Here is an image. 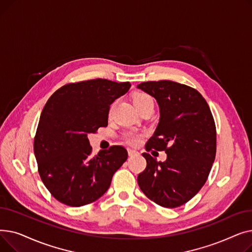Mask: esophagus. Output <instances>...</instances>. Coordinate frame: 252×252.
Segmentation results:
<instances>
[{"label": "esophagus", "mask_w": 252, "mask_h": 252, "mask_svg": "<svg viewBox=\"0 0 252 252\" xmlns=\"http://www.w3.org/2000/svg\"><path fill=\"white\" fill-rule=\"evenodd\" d=\"M127 153H128L129 156H133V155L138 154V151H136V150H134V149H127Z\"/></svg>", "instance_id": "34e87169"}]
</instances>
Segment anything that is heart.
Segmentation results:
<instances>
[{"mask_svg":"<svg viewBox=\"0 0 252 252\" xmlns=\"http://www.w3.org/2000/svg\"><path fill=\"white\" fill-rule=\"evenodd\" d=\"M150 103H153V100L152 98L145 94V93H139V94H137L135 97H134V104L136 106V108L139 110L141 107H143V106L147 105V104H150ZM113 109V105L111 106L110 108V111H112ZM140 138L141 136L137 133V131L135 130H130V131H127V133L125 134V140L128 143V144H137L139 143L140 141Z\"/></svg>","mask_w":252,"mask_h":252,"instance_id":"heart-1","label":"heart"}]
</instances>
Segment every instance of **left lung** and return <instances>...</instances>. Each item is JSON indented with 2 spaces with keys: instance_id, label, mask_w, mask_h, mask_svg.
I'll use <instances>...</instances> for the list:
<instances>
[{
  "instance_id": "left-lung-1",
  "label": "left lung",
  "mask_w": 252,
  "mask_h": 252,
  "mask_svg": "<svg viewBox=\"0 0 252 252\" xmlns=\"http://www.w3.org/2000/svg\"><path fill=\"white\" fill-rule=\"evenodd\" d=\"M159 107V123L146 150L165 151L157 161L143 153L147 166L138 176L142 192L158 205L174 208L188 202L205 184L217 152L213 114L198 91L171 81L137 86Z\"/></svg>"
}]
</instances>
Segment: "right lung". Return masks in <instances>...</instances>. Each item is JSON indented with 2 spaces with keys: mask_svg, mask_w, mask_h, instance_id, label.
I'll return each mask as SVG.
<instances>
[{
  "mask_svg": "<svg viewBox=\"0 0 252 252\" xmlns=\"http://www.w3.org/2000/svg\"><path fill=\"white\" fill-rule=\"evenodd\" d=\"M130 86L128 82L91 79L63 86L46 103L33 151L39 176L58 201L75 207L96 201L127 159L123 146L92 156L88 135L107 126L110 105Z\"/></svg>",
  "mask_w": 252,
  "mask_h": 252,
  "instance_id": "1",
  "label": "right lung"
}]
</instances>
